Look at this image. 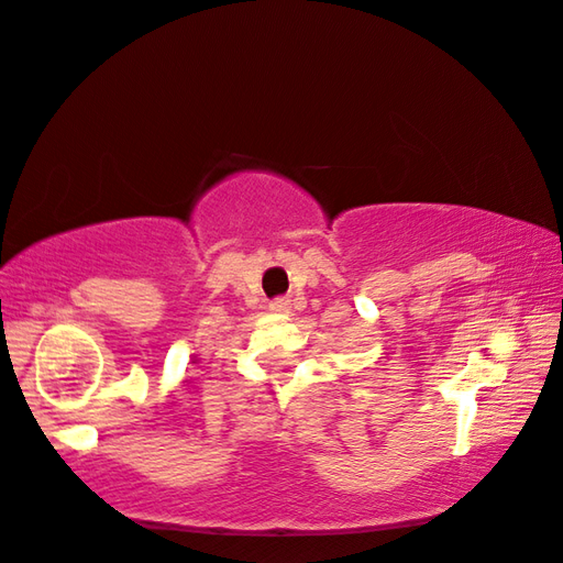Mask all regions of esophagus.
<instances>
[{
	"mask_svg": "<svg viewBox=\"0 0 563 563\" xmlns=\"http://www.w3.org/2000/svg\"><path fill=\"white\" fill-rule=\"evenodd\" d=\"M271 309H273V312H288L290 300H288V297H278V300L271 302Z\"/></svg>",
	"mask_w": 563,
	"mask_h": 563,
	"instance_id": "34e87169",
	"label": "esophagus"
}]
</instances>
